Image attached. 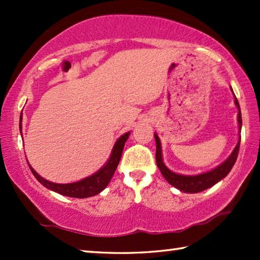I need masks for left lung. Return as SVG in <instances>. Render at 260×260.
<instances>
[{
    "label": "left lung",
    "instance_id": "left-lung-1",
    "mask_svg": "<svg viewBox=\"0 0 260 260\" xmlns=\"http://www.w3.org/2000/svg\"><path fill=\"white\" fill-rule=\"evenodd\" d=\"M232 91V87H231ZM234 93V91H232ZM235 96V104L238 108V125H239V140L237 142V146L235 147V149L232 150L230 153V156L226 158V159L220 164L219 166H216L215 168L211 169L209 172L205 173H201L198 175H183V174H178L171 171L165 164H164L162 159V150H161V142L159 137L157 136L155 132V141H156V162L157 166L159 168L160 173L162 174V176L165 177L166 181L172 185V186L176 187L177 189L182 190L184 193H199L202 192L204 189H208L210 187L213 186L218 182H220L221 179H223L228 174L230 173V171L234 167L235 162L237 160L238 157V152H239V147H240V140H241V125H242V119H241V111L239 107V102L236 98V95L234 93Z\"/></svg>",
    "mask_w": 260,
    "mask_h": 260
}]
</instances>
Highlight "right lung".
Returning a JSON list of instances; mask_svg holds the SVG:
<instances>
[{"instance_id":"obj_1","label":"right lung","mask_w":260,"mask_h":260,"mask_svg":"<svg viewBox=\"0 0 260 260\" xmlns=\"http://www.w3.org/2000/svg\"><path fill=\"white\" fill-rule=\"evenodd\" d=\"M19 128H20V134L22 135V113L20 115ZM129 136H130V131L121 136L119 139L115 141L112 150H111L109 159L96 173H94L93 175H91V176H87L78 182L68 183V184H58V183H52L50 181H47L46 178L41 177L40 175L37 173L32 167H31L28 160L26 161H28L30 171L32 172L34 176L38 179L40 184L44 185V186L48 189L54 190V192L61 194L63 197L76 198V199L91 198V197H94V195L100 194L109 185L116 167L119 165L125 141L128 140Z\"/></svg>"}]
</instances>
